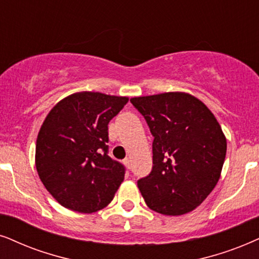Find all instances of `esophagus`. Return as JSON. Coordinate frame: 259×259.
Segmentation results:
<instances>
[{
	"label": "esophagus",
	"mask_w": 259,
	"mask_h": 259,
	"mask_svg": "<svg viewBox=\"0 0 259 259\" xmlns=\"http://www.w3.org/2000/svg\"><path fill=\"white\" fill-rule=\"evenodd\" d=\"M123 162H124V165H125L127 168H130V166H132V161H130V159H127V158L124 159Z\"/></svg>",
	"instance_id": "obj_1"
}]
</instances>
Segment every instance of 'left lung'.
<instances>
[{
	"mask_svg": "<svg viewBox=\"0 0 259 259\" xmlns=\"http://www.w3.org/2000/svg\"><path fill=\"white\" fill-rule=\"evenodd\" d=\"M145 117L153 141V168L137 182L146 204L163 215L197 208L218 184L227 142L201 100L183 92L130 99Z\"/></svg>",
	"mask_w": 259,
	"mask_h": 259,
	"instance_id": "8db88e82",
	"label": "left lung"
}]
</instances>
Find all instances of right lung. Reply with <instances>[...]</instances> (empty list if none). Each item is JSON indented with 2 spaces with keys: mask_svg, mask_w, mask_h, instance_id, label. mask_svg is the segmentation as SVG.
I'll use <instances>...</instances> for the list:
<instances>
[{
  "mask_svg": "<svg viewBox=\"0 0 259 259\" xmlns=\"http://www.w3.org/2000/svg\"><path fill=\"white\" fill-rule=\"evenodd\" d=\"M127 100L78 92L57 103L41 124L35 167L42 184L64 208L90 214L113 199L125 168L107 154V125Z\"/></svg>",
  "mask_w": 259,
  "mask_h": 259,
  "instance_id": "1",
  "label": "right lung"
}]
</instances>
